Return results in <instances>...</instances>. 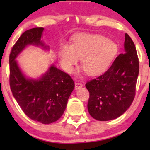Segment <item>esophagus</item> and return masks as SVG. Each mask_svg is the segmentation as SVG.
Listing matches in <instances>:
<instances>
[{"instance_id":"obj_1","label":"esophagus","mask_w":150,"mask_h":150,"mask_svg":"<svg viewBox=\"0 0 150 150\" xmlns=\"http://www.w3.org/2000/svg\"><path fill=\"white\" fill-rule=\"evenodd\" d=\"M75 89H79L80 88H81L83 86V84L81 83H80V82H76L75 83Z\"/></svg>"}]
</instances>
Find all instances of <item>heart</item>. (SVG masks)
I'll list each match as a JSON object with an SVG mask.
<instances>
[{
	"label": "heart",
	"instance_id": "heart-1",
	"mask_svg": "<svg viewBox=\"0 0 150 150\" xmlns=\"http://www.w3.org/2000/svg\"><path fill=\"white\" fill-rule=\"evenodd\" d=\"M117 52V45L103 36L85 35L74 39L70 46H62L58 55L60 64L67 72H72L81 59L83 71L95 76L108 69Z\"/></svg>",
	"mask_w": 150,
	"mask_h": 150
}]
</instances>
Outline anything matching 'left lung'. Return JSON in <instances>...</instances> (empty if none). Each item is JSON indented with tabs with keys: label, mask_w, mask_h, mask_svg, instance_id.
<instances>
[{
	"label": "left lung",
	"mask_w": 150,
	"mask_h": 150,
	"mask_svg": "<svg viewBox=\"0 0 150 150\" xmlns=\"http://www.w3.org/2000/svg\"><path fill=\"white\" fill-rule=\"evenodd\" d=\"M125 53L120 54L103 75L88 81V110L100 121L115 119L131 106L136 95L139 62L135 45L127 33Z\"/></svg>",
	"instance_id": "left-lung-1"
}]
</instances>
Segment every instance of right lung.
Masks as SVG:
<instances>
[{
    "label": "right lung",
    "instance_id": "right-lung-1",
    "mask_svg": "<svg viewBox=\"0 0 150 150\" xmlns=\"http://www.w3.org/2000/svg\"><path fill=\"white\" fill-rule=\"evenodd\" d=\"M43 30V28H35L27 30L12 47L9 56V84L13 96L25 114L35 121L49 124L58 120L64 113L75 87L73 80L54 65L40 79H28L15 60L28 45L44 46L40 40Z\"/></svg>",
    "mask_w": 150,
    "mask_h": 150
}]
</instances>
